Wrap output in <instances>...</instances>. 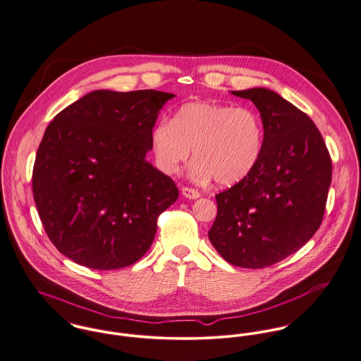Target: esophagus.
<instances>
[{"label": "esophagus", "mask_w": 361, "mask_h": 361, "mask_svg": "<svg viewBox=\"0 0 361 361\" xmlns=\"http://www.w3.org/2000/svg\"><path fill=\"white\" fill-rule=\"evenodd\" d=\"M183 195L190 200H197L201 197V194L195 188H190V187H183Z\"/></svg>", "instance_id": "esophagus-1"}]
</instances>
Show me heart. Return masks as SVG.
<instances>
[{
  "instance_id": "heart-1",
  "label": "heart",
  "mask_w": 361,
  "mask_h": 361,
  "mask_svg": "<svg viewBox=\"0 0 361 361\" xmlns=\"http://www.w3.org/2000/svg\"><path fill=\"white\" fill-rule=\"evenodd\" d=\"M265 145L261 114L248 106L192 102L183 104L173 120L159 121L152 131L157 166L176 174L194 149L191 174L234 185L258 166Z\"/></svg>"
}]
</instances>
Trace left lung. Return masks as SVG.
Instances as JSON below:
<instances>
[{
    "mask_svg": "<svg viewBox=\"0 0 361 361\" xmlns=\"http://www.w3.org/2000/svg\"><path fill=\"white\" fill-rule=\"evenodd\" d=\"M261 113L265 145L243 181L216 194L208 235L231 265L259 269L300 250L319 228L332 180V160L312 120L278 93L234 90Z\"/></svg>",
    "mask_w": 361,
    "mask_h": 361,
    "instance_id": "obj_1",
    "label": "left lung"
}]
</instances>
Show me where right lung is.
I'll return each mask as SVG.
<instances>
[{
	"mask_svg": "<svg viewBox=\"0 0 361 361\" xmlns=\"http://www.w3.org/2000/svg\"><path fill=\"white\" fill-rule=\"evenodd\" d=\"M173 96L94 90L46 128L33 198L50 241L73 262L120 269L150 248L157 217L178 198L174 181L145 160L157 113Z\"/></svg>",
	"mask_w": 361,
	"mask_h": 361,
	"instance_id": "add662e5",
	"label": "right lung"
}]
</instances>
